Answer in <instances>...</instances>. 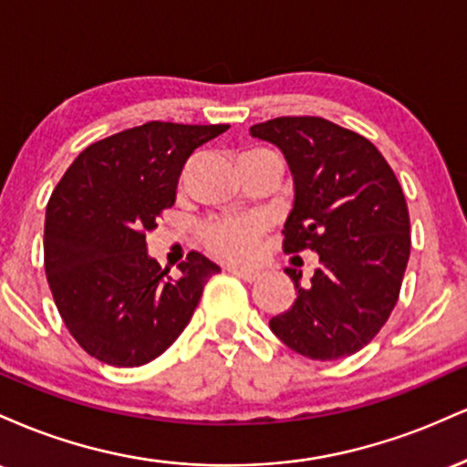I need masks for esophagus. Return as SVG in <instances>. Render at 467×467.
<instances>
[{
    "label": "esophagus",
    "instance_id": "obj_1",
    "mask_svg": "<svg viewBox=\"0 0 467 467\" xmlns=\"http://www.w3.org/2000/svg\"><path fill=\"white\" fill-rule=\"evenodd\" d=\"M228 272H230V275L239 276L241 281H245V283H254V281H259V278H261V272L259 270H250V267H228Z\"/></svg>",
    "mask_w": 467,
    "mask_h": 467
}]
</instances>
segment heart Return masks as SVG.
<instances>
[{"instance_id": "obj_1", "label": "heart", "mask_w": 467, "mask_h": 467, "mask_svg": "<svg viewBox=\"0 0 467 467\" xmlns=\"http://www.w3.org/2000/svg\"><path fill=\"white\" fill-rule=\"evenodd\" d=\"M261 155L278 153L267 147H250L239 153V162L248 158H261ZM261 230H264V223L259 219H223V222L208 223L202 233V241L215 256L226 261H245L254 254Z\"/></svg>"}]
</instances>
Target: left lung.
<instances>
[{
	"instance_id": "8db88e82",
	"label": "left lung",
	"mask_w": 467,
	"mask_h": 467,
	"mask_svg": "<svg viewBox=\"0 0 467 467\" xmlns=\"http://www.w3.org/2000/svg\"><path fill=\"white\" fill-rule=\"evenodd\" d=\"M250 133L276 144L294 175L283 252L320 256L307 287L287 267L296 301L270 329L312 360L351 356L378 336L400 298L410 254L400 182L371 140L325 118H272Z\"/></svg>"
}]
</instances>
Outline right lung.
I'll use <instances>...</instances> for the list:
<instances>
[{
  "instance_id": "add662e5",
  "label": "right lung",
  "mask_w": 467,
  "mask_h": 467,
  "mask_svg": "<svg viewBox=\"0 0 467 467\" xmlns=\"http://www.w3.org/2000/svg\"><path fill=\"white\" fill-rule=\"evenodd\" d=\"M228 125L151 120L89 144L52 192L44 265L74 340L111 367H142L189 325L219 265L200 252L180 278L147 254V233L175 203L186 160Z\"/></svg>"
}]
</instances>
